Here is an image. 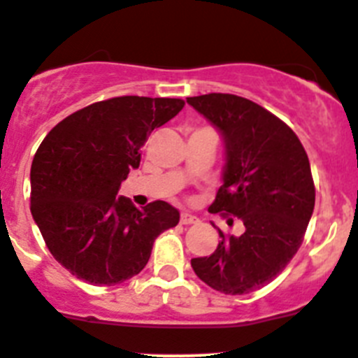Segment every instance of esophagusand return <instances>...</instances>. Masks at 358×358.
I'll return each instance as SVG.
<instances>
[{
  "label": "esophagus",
  "instance_id": "obj_1",
  "mask_svg": "<svg viewBox=\"0 0 358 358\" xmlns=\"http://www.w3.org/2000/svg\"><path fill=\"white\" fill-rule=\"evenodd\" d=\"M194 222H198L196 215H191L187 214V212H182V214H180V224H194Z\"/></svg>",
  "mask_w": 358,
  "mask_h": 358
}]
</instances>
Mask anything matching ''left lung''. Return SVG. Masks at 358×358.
I'll list each match as a JSON object with an SVG mask.
<instances>
[{
	"label": "left lung",
	"instance_id": "1",
	"mask_svg": "<svg viewBox=\"0 0 358 358\" xmlns=\"http://www.w3.org/2000/svg\"><path fill=\"white\" fill-rule=\"evenodd\" d=\"M186 101L224 143L222 186L208 210L245 226L240 236L217 228V249L191 259V266L215 291L249 294L284 271L303 243L315 207L308 155L282 120L249 99L207 94Z\"/></svg>",
	"mask_w": 358,
	"mask_h": 358
}]
</instances>
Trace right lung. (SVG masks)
Listing matches in <instances>:
<instances>
[{
  "instance_id": "add662e5",
  "label": "right lung",
  "mask_w": 358,
  "mask_h": 358,
  "mask_svg": "<svg viewBox=\"0 0 358 358\" xmlns=\"http://www.w3.org/2000/svg\"><path fill=\"white\" fill-rule=\"evenodd\" d=\"M182 108L180 99H108L64 118L38 148L31 214L52 256L80 280L115 285L136 277L155 238L179 222L167 201L137 208L116 194L139 167L150 134Z\"/></svg>"
}]
</instances>
